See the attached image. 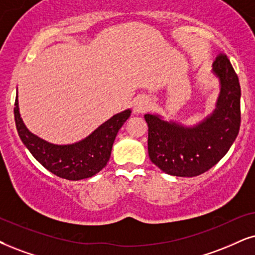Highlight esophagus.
<instances>
[{
	"label": "esophagus",
	"mask_w": 255,
	"mask_h": 255,
	"mask_svg": "<svg viewBox=\"0 0 255 255\" xmlns=\"http://www.w3.org/2000/svg\"><path fill=\"white\" fill-rule=\"evenodd\" d=\"M149 108V100L147 96H138L134 100L133 104V112L135 114H142L146 113Z\"/></svg>",
	"instance_id": "esophagus-1"
}]
</instances>
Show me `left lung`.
<instances>
[{"label": "left lung", "mask_w": 255, "mask_h": 255, "mask_svg": "<svg viewBox=\"0 0 255 255\" xmlns=\"http://www.w3.org/2000/svg\"><path fill=\"white\" fill-rule=\"evenodd\" d=\"M212 73L220 93L214 111L198 125L187 127L157 114L144 115L149 159L169 175L192 178L207 172L226 155L239 133L240 83L225 54L215 59Z\"/></svg>", "instance_id": "8db88e82"}]
</instances>
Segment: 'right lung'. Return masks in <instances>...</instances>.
Listing matches in <instances>:
<instances>
[{"label":"right lung","mask_w":255,"mask_h":255,"mask_svg":"<svg viewBox=\"0 0 255 255\" xmlns=\"http://www.w3.org/2000/svg\"><path fill=\"white\" fill-rule=\"evenodd\" d=\"M130 109L118 113L81 141L70 144L50 143L25 127L15 100V124L18 136L44 168L67 180L92 178L107 165L118 131L130 117Z\"/></svg>","instance_id":"1"}]
</instances>
